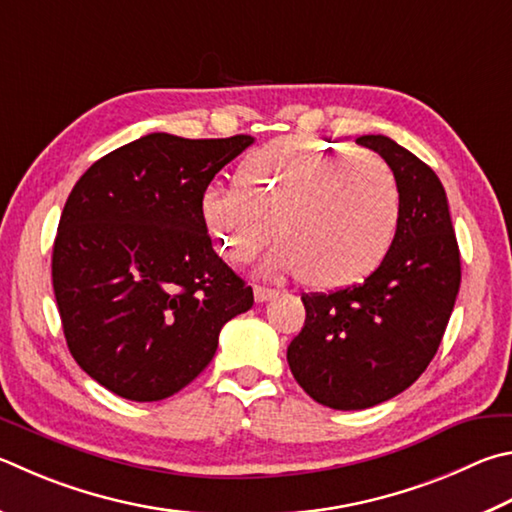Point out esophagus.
Returning a JSON list of instances; mask_svg holds the SVG:
<instances>
[{
    "mask_svg": "<svg viewBox=\"0 0 512 512\" xmlns=\"http://www.w3.org/2000/svg\"><path fill=\"white\" fill-rule=\"evenodd\" d=\"M253 293H255V300L257 302H268V300H273V297L277 295L275 288H266V286H253Z\"/></svg>",
    "mask_w": 512,
    "mask_h": 512,
    "instance_id": "34e87169",
    "label": "esophagus"
}]
</instances>
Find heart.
Here are the masks:
<instances>
[{
  "label": "heart",
  "instance_id": "1",
  "mask_svg": "<svg viewBox=\"0 0 512 512\" xmlns=\"http://www.w3.org/2000/svg\"><path fill=\"white\" fill-rule=\"evenodd\" d=\"M199 212L228 262H250L275 230L282 241L266 273L342 288L383 264L401 221V192L374 152L277 141L237 167L235 188L203 190Z\"/></svg>",
  "mask_w": 512,
  "mask_h": 512
}]
</instances>
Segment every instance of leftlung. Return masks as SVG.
<instances>
[{"label": "left lung", "mask_w": 512, "mask_h": 512, "mask_svg": "<svg viewBox=\"0 0 512 512\" xmlns=\"http://www.w3.org/2000/svg\"><path fill=\"white\" fill-rule=\"evenodd\" d=\"M356 143L383 156L396 176L401 221L394 244L365 282L302 295L306 320L286 351L304 392L345 412L389 401L423 374L461 284V255L439 176L387 136H360Z\"/></svg>", "instance_id": "obj_1"}]
</instances>
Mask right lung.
I'll return each mask as SVG.
<instances>
[{"label": "right lung", "instance_id": "1", "mask_svg": "<svg viewBox=\"0 0 512 512\" xmlns=\"http://www.w3.org/2000/svg\"><path fill=\"white\" fill-rule=\"evenodd\" d=\"M255 138L147 134L73 185L53 244V291L71 356L127 401H163L210 365L219 331L253 306L199 201Z\"/></svg>", "mask_w": 512, "mask_h": 512}]
</instances>
